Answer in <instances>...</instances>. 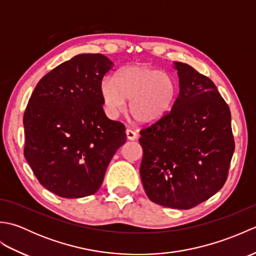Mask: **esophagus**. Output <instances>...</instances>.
<instances>
[{"label": "esophagus", "mask_w": 256, "mask_h": 256, "mask_svg": "<svg viewBox=\"0 0 256 256\" xmlns=\"http://www.w3.org/2000/svg\"><path fill=\"white\" fill-rule=\"evenodd\" d=\"M126 136L130 140H134L138 138V133L132 131V130H126Z\"/></svg>", "instance_id": "obj_1"}]
</instances>
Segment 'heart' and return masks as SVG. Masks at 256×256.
I'll list each match as a JSON object with an SVG mask.
<instances>
[{"label": "heart", "mask_w": 256, "mask_h": 256, "mask_svg": "<svg viewBox=\"0 0 256 256\" xmlns=\"http://www.w3.org/2000/svg\"><path fill=\"white\" fill-rule=\"evenodd\" d=\"M176 84L172 76L143 64L126 66L114 74V81L101 84V98L110 118H116L126 106L136 121L157 122L170 112L176 98Z\"/></svg>", "instance_id": "b5f03b06"}]
</instances>
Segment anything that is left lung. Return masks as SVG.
I'll return each instance as SVG.
<instances>
[{
	"instance_id": "left-lung-1",
	"label": "left lung",
	"mask_w": 256,
	"mask_h": 256,
	"mask_svg": "<svg viewBox=\"0 0 256 256\" xmlns=\"http://www.w3.org/2000/svg\"><path fill=\"white\" fill-rule=\"evenodd\" d=\"M179 94L170 112L140 130V174L150 201L187 210L224 187L234 152L231 112L216 84L174 62Z\"/></svg>"
}]
</instances>
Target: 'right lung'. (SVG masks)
Wrapping results in <instances>:
<instances>
[{
    "instance_id": "add662e5",
    "label": "right lung",
    "mask_w": 256,
    "mask_h": 256,
    "mask_svg": "<svg viewBox=\"0 0 256 256\" xmlns=\"http://www.w3.org/2000/svg\"><path fill=\"white\" fill-rule=\"evenodd\" d=\"M112 67L101 54L74 56L40 80L26 106L24 156L42 186L59 197L96 194L126 142L124 125L102 106V79Z\"/></svg>"
}]
</instances>
